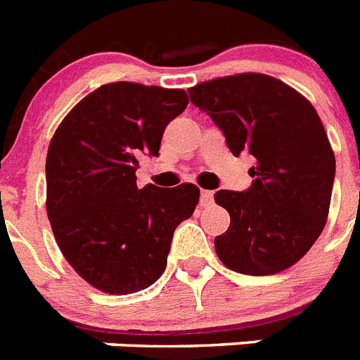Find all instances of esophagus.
<instances>
[{
  "label": "esophagus",
  "instance_id": "esophagus-1",
  "mask_svg": "<svg viewBox=\"0 0 360 360\" xmlns=\"http://www.w3.org/2000/svg\"><path fill=\"white\" fill-rule=\"evenodd\" d=\"M214 201V192L210 190H201V205L203 207H208V205H212Z\"/></svg>",
  "mask_w": 360,
  "mask_h": 360
}]
</instances>
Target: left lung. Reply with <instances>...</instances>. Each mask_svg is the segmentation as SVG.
Returning <instances> with one entry per match:
<instances>
[{
  "label": "left lung",
  "mask_w": 360,
  "mask_h": 360,
  "mask_svg": "<svg viewBox=\"0 0 360 360\" xmlns=\"http://www.w3.org/2000/svg\"><path fill=\"white\" fill-rule=\"evenodd\" d=\"M188 93L232 155L256 159L247 192L214 195L231 216L214 240L217 258L250 276L282 273L319 240L329 214L335 153L319 113L302 93L262 72L212 78Z\"/></svg>",
  "instance_id": "1"
}]
</instances>
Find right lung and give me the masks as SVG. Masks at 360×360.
Masks as SVG:
<instances>
[{"mask_svg": "<svg viewBox=\"0 0 360 360\" xmlns=\"http://www.w3.org/2000/svg\"><path fill=\"white\" fill-rule=\"evenodd\" d=\"M188 95L135 82L104 84L60 122L45 159L47 217L80 278L110 295L150 288L166 269L174 231L199 188H137V157L159 155L162 131Z\"/></svg>", "mask_w": 360, "mask_h": 360, "instance_id": "add662e5", "label": "right lung"}]
</instances>
